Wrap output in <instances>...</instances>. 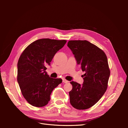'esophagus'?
<instances>
[{"label":"esophagus","mask_w":128,"mask_h":128,"mask_svg":"<svg viewBox=\"0 0 128 128\" xmlns=\"http://www.w3.org/2000/svg\"><path fill=\"white\" fill-rule=\"evenodd\" d=\"M62 82L64 83H68V81L66 79H64V78H63L62 79Z\"/></svg>","instance_id":"1"}]
</instances>
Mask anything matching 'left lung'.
<instances>
[{
    "label": "left lung",
    "mask_w": 128,
    "mask_h": 128,
    "mask_svg": "<svg viewBox=\"0 0 128 128\" xmlns=\"http://www.w3.org/2000/svg\"><path fill=\"white\" fill-rule=\"evenodd\" d=\"M71 50L81 69L85 72L82 85L72 81L70 103L77 110H86L97 102L106 92L110 70L106 55L87 40H69Z\"/></svg>",
    "instance_id": "1"
}]
</instances>
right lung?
Returning a JSON list of instances; mask_svg holds the SVG:
<instances>
[{"label": "right lung", "mask_w": 128, "mask_h": 128, "mask_svg": "<svg viewBox=\"0 0 128 128\" xmlns=\"http://www.w3.org/2000/svg\"><path fill=\"white\" fill-rule=\"evenodd\" d=\"M66 42L48 38L38 40L27 46L20 56L17 80L23 96L32 106L46 105L53 89L62 83L61 78L50 77L46 66L50 65L56 53Z\"/></svg>", "instance_id": "add662e5"}]
</instances>
